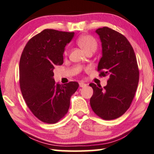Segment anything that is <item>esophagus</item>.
I'll list each match as a JSON object with an SVG mask.
<instances>
[{"label":"esophagus","instance_id":"obj_1","mask_svg":"<svg viewBox=\"0 0 154 154\" xmlns=\"http://www.w3.org/2000/svg\"><path fill=\"white\" fill-rule=\"evenodd\" d=\"M79 85L81 88H84L85 86H86L87 84H85L83 82H79Z\"/></svg>","mask_w":154,"mask_h":154}]
</instances>
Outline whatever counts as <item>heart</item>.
Here are the masks:
<instances>
[{
	"label": "heart",
	"mask_w": 154,
	"mask_h": 154,
	"mask_svg": "<svg viewBox=\"0 0 154 154\" xmlns=\"http://www.w3.org/2000/svg\"><path fill=\"white\" fill-rule=\"evenodd\" d=\"M77 44L85 53L91 51H95L97 47V42L94 37L90 35H81L77 39ZM67 50L64 54H67Z\"/></svg>",
	"instance_id": "heart-1"
}]
</instances>
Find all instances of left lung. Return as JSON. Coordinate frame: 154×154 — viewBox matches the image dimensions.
Segmentation results:
<instances>
[{
    "mask_svg": "<svg viewBox=\"0 0 154 154\" xmlns=\"http://www.w3.org/2000/svg\"><path fill=\"white\" fill-rule=\"evenodd\" d=\"M103 48L97 71L108 76L106 86L90 83L93 94L90 103L93 111L105 120L121 117L130 107L138 86L139 71L131 44L123 35L107 27L97 29Z\"/></svg>",
    "mask_w": 154,
    "mask_h": 154,
    "instance_id": "8db88e82",
    "label": "left lung"
}]
</instances>
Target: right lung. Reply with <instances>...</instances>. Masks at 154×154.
Wrapping results in <instances>:
<instances>
[{
	"instance_id": "right-lung-1",
	"label": "right lung",
	"mask_w": 154,
	"mask_h": 154,
	"mask_svg": "<svg viewBox=\"0 0 154 154\" xmlns=\"http://www.w3.org/2000/svg\"><path fill=\"white\" fill-rule=\"evenodd\" d=\"M74 32L46 29L25 45L20 60V87L28 108L43 122L54 124L66 115L70 98L79 88L53 79L55 66L62 65L64 48Z\"/></svg>"
}]
</instances>
